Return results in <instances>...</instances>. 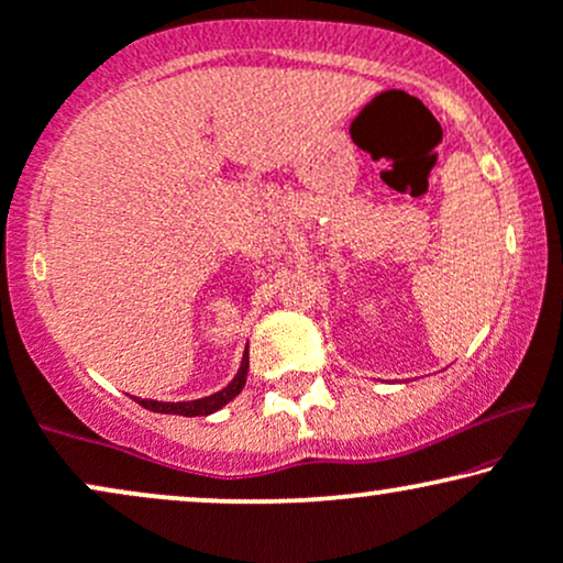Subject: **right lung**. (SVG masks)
Listing matches in <instances>:
<instances>
[{"mask_svg": "<svg viewBox=\"0 0 563 563\" xmlns=\"http://www.w3.org/2000/svg\"><path fill=\"white\" fill-rule=\"evenodd\" d=\"M246 374H249V351L244 353V361H241V368L236 374V379H233L229 387L220 389V393L210 395V397H202V400H191V402H158V400H137L142 408L153 410V412H168V416H210V412H216L223 408L225 402H231L233 397H236L241 389H244L246 384Z\"/></svg>", "mask_w": 563, "mask_h": 563, "instance_id": "1", "label": "right lung"}]
</instances>
